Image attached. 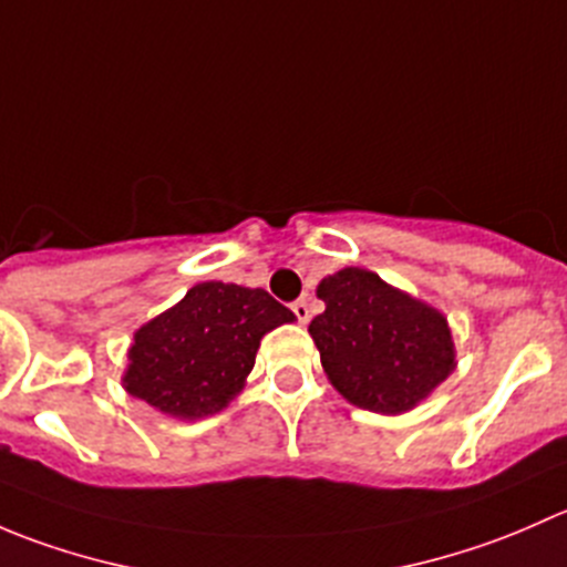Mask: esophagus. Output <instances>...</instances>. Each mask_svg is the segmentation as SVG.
Here are the masks:
<instances>
[{
    "instance_id": "esophagus-1",
    "label": "esophagus",
    "mask_w": 567,
    "mask_h": 567,
    "mask_svg": "<svg viewBox=\"0 0 567 567\" xmlns=\"http://www.w3.org/2000/svg\"><path fill=\"white\" fill-rule=\"evenodd\" d=\"M290 307H293L296 318H299V323H301V326H305L307 320H310V301H307V299H296L293 305H290Z\"/></svg>"
}]
</instances>
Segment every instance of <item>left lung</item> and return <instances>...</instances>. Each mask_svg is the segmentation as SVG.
<instances>
[{
  "mask_svg": "<svg viewBox=\"0 0 567 567\" xmlns=\"http://www.w3.org/2000/svg\"><path fill=\"white\" fill-rule=\"evenodd\" d=\"M326 310L310 334L334 390L359 409L409 411L455 368L447 318L390 288L379 274L342 268L318 285Z\"/></svg>",
  "mask_w": 567,
  "mask_h": 567,
  "instance_id": "obj_1",
  "label": "left lung"
}]
</instances>
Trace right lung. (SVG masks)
<instances>
[{"instance_id":"add662e5","label":"right lung","mask_w":567,"mask_h":567,"mask_svg":"<svg viewBox=\"0 0 567 567\" xmlns=\"http://www.w3.org/2000/svg\"><path fill=\"white\" fill-rule=\"evenodd\" d=\"M293 318L262 288L194 285L134 334L125 390L177 420L216 414L241 392L260 337Z\"/></svg>"}]
</instances>
